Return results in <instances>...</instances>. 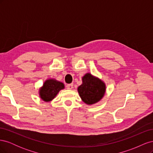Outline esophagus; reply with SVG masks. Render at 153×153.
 I'll return each instance as SVG.
<instances>
[{
    "instance_id": "esophagus-1",
    "label": "esophagus",
    "mask_w": 153,
    "mask_h": 153,
    "mask_svg": "<svg viewBox=\"0 0 153 153\" xmlns=\"http://www.w3.org/2000/svg\"><path fill=\"white\" fill-rule=\"evenodd\" d=\"M67 89L69 90H71L73 88V84H68L66 85Z\"/></svg>"
}]
</instances>
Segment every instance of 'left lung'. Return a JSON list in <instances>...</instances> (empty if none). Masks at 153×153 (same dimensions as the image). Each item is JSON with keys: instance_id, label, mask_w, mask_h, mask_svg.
<instances>
[{"instance_id": "left-lung-1", "label": "left lung", "mask_w": 153, "mask_h": 153, "mask_svg": "<svg viewBox=\"0 0 153 153\" xmlns=\"http://www.w3.org/2000/svg\"><path fill=\"white\" fill-rule=\"evenodd\" d=\"M105 91V82L89 73L82 77V84L78 87L82 100L89 105L99 102L103 98Z\"/></svg>"}]
</instances>
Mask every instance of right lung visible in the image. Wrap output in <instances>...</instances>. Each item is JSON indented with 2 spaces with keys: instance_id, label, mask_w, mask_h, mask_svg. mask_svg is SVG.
Instances as JSON below:
<instances>
[{
  "instance_id": "add662e5",
  "label": "right lung",
  "mask_w": 153,
  "mask_h": 153,
  "mask_svg": "<svg viewBox=\"0 0 153 153\" xmlns=\"http://www.w3.org/2000/svg\"><path fill=\"white\" fill-rule=\"evenodd\" d=\"M64 85L62 82L57 81L53 78H50L46 80L43 86L39 91L40 98L45 102L52 101L59 92L64 89Z\"/></svg>"
}]
</instances>
